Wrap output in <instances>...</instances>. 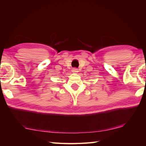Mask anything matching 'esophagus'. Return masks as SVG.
<instances>
[{
	"instance_id": "34e87169",
	"label": "esophagus",
	"mask_w": 146,
	"mask_h": 146,
	"mask_svg": "<svg viewBox=\"0 0 146 146\" xmlns=\"http://www.w3.org/2000/svg\"><path fill=\"white\" fill-rule=\"evenodd\" d=\"M78 70L77 69V68H73V69L72 70V72L73 73H77L78 72Z\"/></svg>"
}]
</instances>
